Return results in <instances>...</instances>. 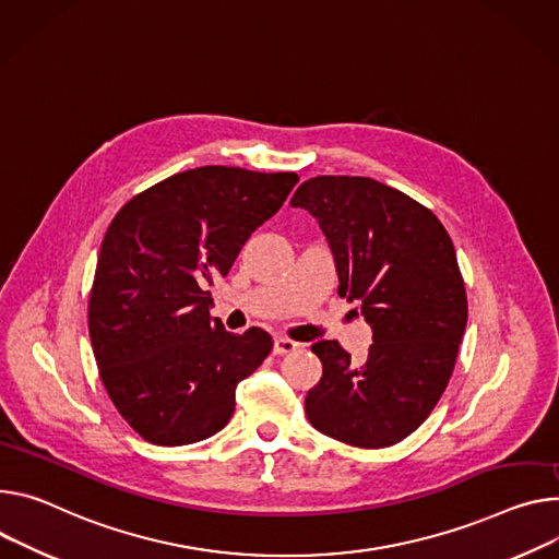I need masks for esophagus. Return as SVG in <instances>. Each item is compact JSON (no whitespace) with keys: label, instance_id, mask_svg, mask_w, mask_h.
Segmentation results:
<instances>
[{"label":"esophagus","instance_id":"obj_1","mask_svg":"<svg viewBox=\"0 0 559 559\" xmlns=\"http://www.w3.org/2000/svg\"><path fill=\"white\" fill-rule=\"evenodd\" d=\"M300 347V343L287 338V336H276L274 338V354H278V357H283V354H292Z\"/></svg>","mask_w":559,"mask_h":559}]
</instances>
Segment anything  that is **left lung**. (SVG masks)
Instances as JSON below:
<instances>
[{
	"mask_svg": "<svg viewBox=\"0 0 559 559\" xmlns=\"http://www.w3.org/2000/svg\"><path fill=\"white\" fill-rule=\"evenodd\" d=\"M292 207L319 221L338 294L361 302L374 341L361 366L338 341L312 345L323 377L306 396V415L347 445H394L435 411L466 330L468 298L452 240L421 202L364 176L310 178Z\"/></svg>",
	"mask_w": 559,
	"mask_h": 559,
	"instance_id": "8db88e82",
	"label": "left lung"
}]
</instances>
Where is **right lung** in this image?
<instances>
[{
  "mask_svg": "<svg viewBox=\"0 0 559 559\" xmlns=\"http://www.w3.org/2000/svg\"><path fill=\"white\" fill-rule=\"evenodd\" d=\"M298 182L294 171H180L133 195L99 247L88 334L109 399L148 443L187 445L223 430L236 385L272 352L261 328L212 321L214 278Z\"/></svg>",
  "mask_w": 559,
  "mask_h": 559,
  "instance_id": "right-lung-1",
  "label": "right lung"
}]
</instances>
